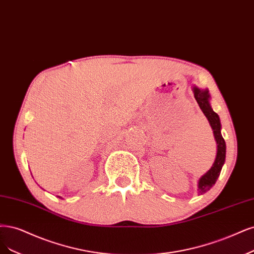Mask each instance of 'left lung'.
<instances>
[{
	"instance_id": "1",
	"label": "left lung",
	"mask_w": 254,
	"mask_h": 254,
	"mask_svg": "<svg viewBox=\"0 0 254 254\" xmlns=\"http://www.w3.org/2000/svg\"><path fill=\"white\" fill-rule=\"evenodd\" d=\"M193 92H194V98L198 104L199 108L202 109L204 115L206 116L209 123H210L212 127L215 141L217 144V152H216V157L213 163V166L211 167V169L205 174V176H203L199 179V182H198V193L203 194L208 190L211 189V187L217 181V178L220 177L222 167L225 163L226 144H225V139L223 138L221 133L220 118H218V116L212 110L210 103H209L208 90L207 89L200 90L197 88V87H194Z\"/></svg>"
}]
</instances>
